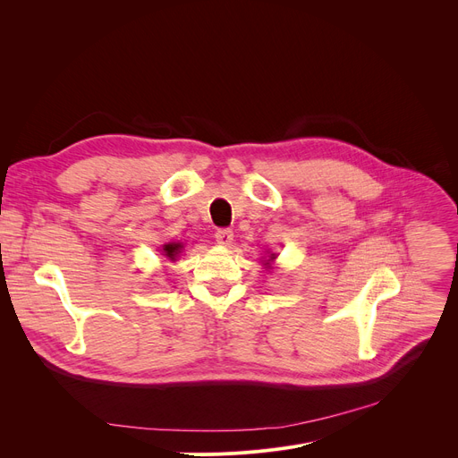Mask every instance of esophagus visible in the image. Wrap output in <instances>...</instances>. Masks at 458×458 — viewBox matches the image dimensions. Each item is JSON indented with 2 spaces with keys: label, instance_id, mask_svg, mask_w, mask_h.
Listing matches in <instances>:
<instances>
[{
  "label": "esophagus",
  "instance_id": "esophagus-1",
  "mask_svg": "<svg viewBox=\"0 0 458 458\" xmlns=\"http://www.w3.org/2000/svg\"><path fill=\"white\" fill-rule=\"evenodd\" d=\"M215 239H216V243H219V245L228 247L233 242V232L230 228H219L215 232Z\"/></svg>",
  "mask_w": 458,
  "mask_h": 458
}]
</instances>
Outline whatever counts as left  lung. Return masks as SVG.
I'll return each mask as SVG.
<instances>
[{
	"label": "left lung",
	"instance_id": "8db88e82",
	"mask_svg": "<svg viewBox=\"0 0 458 458\" xmlns=\"http://www.w3.org/2000/svg\"><path fill=\"white\" fill-rule=\"evenodd\" d=\"M273 256H275V254H273ZM271 259H273V258H271Z\"/></svg>",
	"mask_w": 458,
	"mask_h": 458
}]
</instances>
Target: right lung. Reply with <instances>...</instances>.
Segmentation results:
<instances>
[{"mask_svg":"<svg viewBox=\"0 0 458 458\" xmlns=\"http://www.w3.org/2000/svg\"><path fill=\"white\" fill-rule=\"evenodd\" d=\"M180 249H182V245H178V243H168V245H165V247H163L165 256H166V258H171V259H174V258H176V254L180 252Z\"/></svg>","mask_w":458,"mask_h":458,"instance_id":"add662e5","label":"right lung"}]
</instances>
